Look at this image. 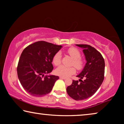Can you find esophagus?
I'll return each mask as SVG.
<instances>
[{"mask_svg":"<svg viewBox=\"0 0 124 124\" xmlns=\"http://www.w3.org/2000/svg\"><path fill=\"white\" fill-rule=\"evenodd\" d=\"M60 79H66V78H65V77H61H61H60Z\"/></svg>","mask_w":124,"mask_h":124,"instance_id":"34e87169","label":"esophagus"}]
</instances>
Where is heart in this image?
Here are the masks:
<instances>
[{
    "mask_svg": "<svg viewBox=\"0 0 124 124\" xmlns=\"http://www.w3.org/2000/svg\"><path fill=\"white\" fill-rule=\"evenodd\" d=\"M67 52L70 54V56L73 58L72 65L74 66L78 70H81L84 67V61L80 57L81 54L78 49L75 47H70L67 50ZM61 54L60 51L54 54L52 62L55 65L58 66L61 63ZM76 72L75 68L74 67H66L63 65H60L55 70L56 74L60 76L63 77H68L71 75L74 74Z\"/></svg>",
    "mask_w": 124,
    "mask_h": 124,
    "instance_id": "1",
    "label": "heart"
}]
</instances>
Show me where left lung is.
I'll return each mask as SVG.
<instances>
[{"instance_id": "8db88e82", "label": "left lung", "mask_w": 124, "mask_h": 124, "mask_svg": "<svg viewBox=\"0 0 124 124\" xmlns=\"http://www.w3.org/2000/svg\"><path fill=\"white\" fill-rule=\"evenodd\" d=\"M76 45L83 49L86 63L77 76L79 80H73L72 84L67 87V92L73 99L80 101L91 97L100 88L104 78L105 63L101 54L93 47L86 44Z\"/></svg>"}]
</instances>
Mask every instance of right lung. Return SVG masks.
<instances>
[{
	"label": "right lung",
	"mask_w": 124,
	"mask_h": 124,
	"mask_svg": "<svg viewBox=\"0 0 124 124\" xmlns=\"http://www.w3.org/2000/svg\"><path fill=\"white\" fill-rule=\"evenodd\" d=\"M61 48V45L39 41L28 45L22 51L17 72L21 84L30 95L41 97L51 91L59 77L44 75L53 70L52 58Z\"/></svg>",
	"instance_id": "add662e5"
}]
</instances>
